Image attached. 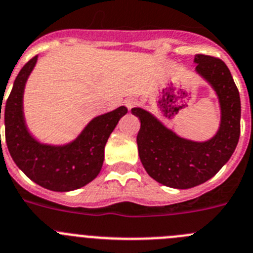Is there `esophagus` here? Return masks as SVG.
<instances>
[{
	"label": "esophagus",
	"instance_id": "1",
	"mask_svg": "<svg viewBox=\"0 0 253 253\" xmlns=\"http://www.w3.org/2000/svg\"><path fill=\"white\" fill-rule=\"evenodd\" d=\"M136 104H138V100H135V99H126V100H125V105H126V108H128L129 110H130L131 108H134Z\"/></svg>",
	"mask_w": 253,
	"mask_h": 253
}]
</instances>
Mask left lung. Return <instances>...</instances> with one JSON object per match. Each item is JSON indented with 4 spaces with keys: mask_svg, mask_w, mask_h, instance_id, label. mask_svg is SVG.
<instances>
[{
    "mask_svg": "<svg viewBox=\"0 0 253 253\" xmlns=\"http://www.w3.org/2000/svg\"><path fill=\"white\" fill-rule=\"evenodd\" d=\"M196 73L212 86L221 108L217 133L206 142H194L177 135L149 111L133 108L140 119L136 135L139 157L148 174L161 184L188 189L216 175L229 161L240 139V92L221 59L196 55Z\"/></svg>",
    "mask_w": 253,
    "mask_h": 253,
    "instance_id": "left-lung-1",
    "label": "left lung"
}]
</instances>
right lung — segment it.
Wrapping results in <instances>:
<instances>
[{
  "mask_svg": "<svg viewBox=\"0 0 253 253\" xmlns=\"http://www.w3.org/2000/svg\"><path fill=\"white\" fill-rule=\"evenodd\" d=\"M36 62L37 56H35L21 69L4 105L7 148L16 166L36 184L54 192L79 189L100 173L106 142L128 109L119 106L95 117L78 138L68 144L40 143L27 129L24 115L25 86Z\"/></svg>",
  "mask_w": 253,
  "mask_h": 253,
  "instance_id": "1",
  "label": "right lung"
}]
</instances>
